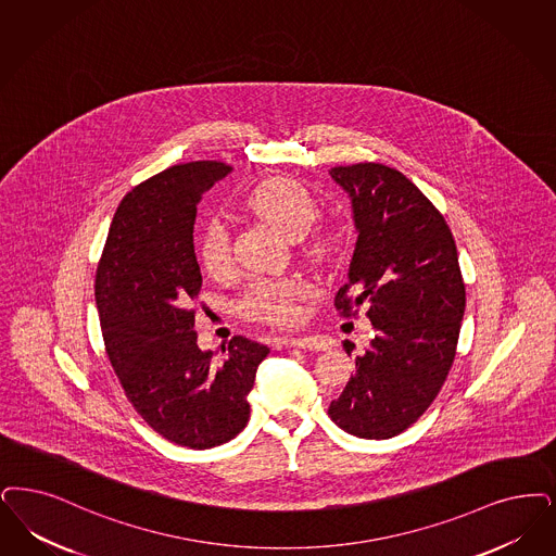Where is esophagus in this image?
Here are the masks:
<instances>
[{
    "instance_id": "1",
    "label": "esophagus",
    "mask_w": 556,
    "mask_h": 556,
    "mask_svg": "<svg viewBox=\"0 0 556 556\" xmlns=\"http://www.w3.org/2000/svg\"><path fill=\"white\" fill-rule=\"evenodd\" d=\"M289 345L291 348H300V350H311V352H323L327 350V341L316 337V334H304V337H289Z\"/></svg>"
}]
</instances>
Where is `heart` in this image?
<instances>
[{"instance_id":"heart-1","label":"heart","mask_w":556,"mask_h":556,"mask_svg":"<svg viewBox=\"0 0 556 556\" xmlns=\"http://www.w3.org/2000/svg\"><path fill=\"white\" fill-rule=\"evenodd\" d=\"M248 206L265 222L289 238H300L316 222V202L311 192L295 179L273 178L263 181L248 197ZM200 263L211 275L223 273L231 263L229 236L222 219L204 225L199 242ZM311 293V286L300 279L261 283L245 295V311L256 318L286 323L295 316V302Z\"/></svg>"}]
</instances>
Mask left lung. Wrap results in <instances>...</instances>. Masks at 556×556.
I'll return each instance as SVG.
<instances>
[{
  "label": "left lung",
  "mask_w": 556,
  "mask_h": 556,
  "mask_svg": "<svg viewBox=\"0 0 556 556\" xmlns=\"http://www.w3.org/2000/svg\"><path fill=\"white\" fill-rule=\"evenodd\" d=\"M331 178L352 200L357 233L334 306L366 304L375 337L329 416L359 439H391L430 407L451 370L466 311L457 248L443 215L397 169L357 163Z\"/></svg>",
  "instance_id": "1"
}]
</instances>
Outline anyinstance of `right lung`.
<instances>
[{"instance_id": "right-lung-1", "label": "right lung", "mask_w": 556, "mask_h": 556, "mask_svg": "<svg viewBox=\"0 0 556 556\" xmlns=\"http://www.w3.org/2000/svg\"><path fill=\"white\" fill-rule=\"evenodd\" d=\"M229 174L219 161H192L136 186L113 215L94 279L105 350L126 397L161 437L190 448L244 430L248 393L270 352L233 337L219 362L197 343V204Z\"/></svg>"}]
</instances>
